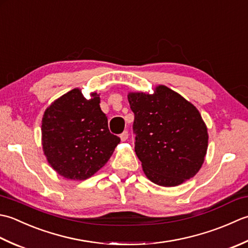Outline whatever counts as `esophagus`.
Returning <instances> with one entry per match:
<instances>
[{
	"mask_svg": "<svg viewBox=\"0 0 248 248\" xmlns=\"http://www.w3.org/2000/svg\"><path fill=\"white\" fill-rule=\"evenodd\" d=\"M120 138H121V141H126L128 139V131L127 130H125V131H123L122 134H121V136H120Z\"/></svg>",
	"mask_w": 248,
	"mask_h": 248,
	"instance_id": "1",
	"label": "esophagus"
}]
</instances>
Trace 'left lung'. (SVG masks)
Instances as JSON below:
<instances>
[{"mask_svg":"<svg viewBox=\"0 0 248 248\" xmlns=\"http://www.w3.org/2000/svg\"><path fill=\"white\" fill-rule=\"evenodd\" d=\"M135 151L151 182L172 187L194 178L204 163L208 128L199 110L166 85L154 93L129 92Z\"/></svg>","mask_w":248,"mask_h":248,"instance_id":"8db88e82","label":"left lung"}]
</instances>
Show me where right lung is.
Returning <instances> with one entry per match:
<instances>
[{
  "instance_id": "right-lung-1",
  "label": "right lung",
  "mask_w": 248,
  "mask_h": 248,
  "mask_svg": "<svg viewBox=\"0 0 248 248\" xmlns=\"http://www.w3.org/2000/svg\"><path fill=\"white\" fill-rule=\"evenodd\" d=\"M99 94L87 99L76 88L55 99L42 120V145L48 164L67 180L82 181L107 164L120 138L108 128Z\"/></svg>"
}]
</instances>
